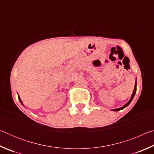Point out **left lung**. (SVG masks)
<instances>
[{"label":"left lung","mask_w":154,"mask_h":154,"mask_svg":"<svg viewBox=\"0 0 154 154\" xmlns=\"http://www.w3.org/2000/svg\"><path fill=\"white\" fill-rule=\"evenodd\" d=\"M136 92H137V79H136V81H135V85H134V88L133 92H132V96H131V98H130V99L129 100L128 102L126 104H125V105H124L123 106H122V107L118 108V109H112V111H120V110H122V109H124L125 107H126L127 106H128L129 104H130V103H131V101L132 100V99H133V98H134V95H135V93H136Z\"/></svg>","instance_id":"obj_1"}]
</instances>
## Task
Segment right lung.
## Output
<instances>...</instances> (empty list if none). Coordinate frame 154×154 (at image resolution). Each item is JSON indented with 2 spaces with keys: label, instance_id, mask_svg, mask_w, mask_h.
Masks as SVG:
<instances>
[{
  "label": "right lung",
  "instance_id": "right-lung-1",
  "mask_svg": "<svg viewBox=\"0 0 154 154\" xmlns=\"http://www.w3.org/2000/svg\"><path fill=\"white\" fill-rule=\"evenodd\" d=\"M18 98H19V100L20 101V103H21V104H22V105H23V103H22V100H21V99H20V96H19V95H18Z\"/></svg>",
  "mask_w": 154,
  "mask_h": 154
}]
</instances>
